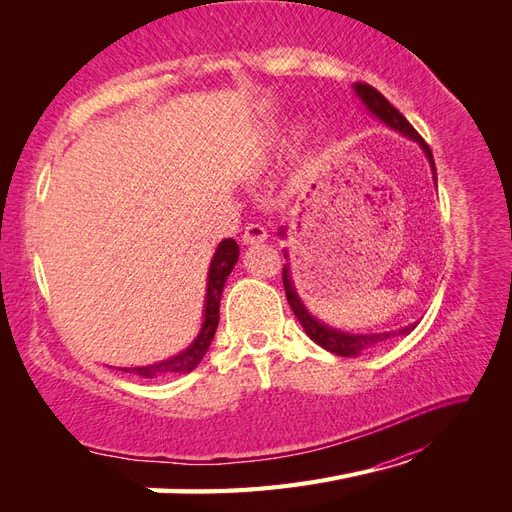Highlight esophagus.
Instances as JSON below:
<instances>
[{
	"label": "esophagus",
	"instance_id": "esophagus-1",
	"mask_svg": "<svg viewBox=\"0 0 512 512\" xmlns=\"http://www.w3.org/2000/svg\"><path fill=\"white\" fill-rule=\"evenodd\" d=\"M267 228L260 226V224H247L245 232H243V243L245 245H258V243H265L267 241Z\"/></svg>",
	"mask_w": 512,
	"mask_h": 512
}]
</instances>
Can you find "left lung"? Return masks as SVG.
I'll return each mask as SVG.
<instances>
[{"mask_svg": "<svg viewBox=\"0 0 512 512\" xmlns=\"http://www.w3.org/2000/svg\"><path fill=\"white\" fill-rule=\"evenodd\" d=\"M352 89H354V96L361 100V104L365 106V111L369 115H374L380 123H384L386 128H391L397 134L410 138V141H414L418 147H421V151L425 153V158L429 162L433 181H436V188H438L436 162H433L431 149L423 141V138L418 136V132L410 126V121L404 115H401L397 108L380 94L378 89L369 87V85H363V83H354ZM277 237L286 239V226L280 228V232H277ZM284 258H286V265H284V271H282V280H284V290H286L288 305H290V309L294 312V316H297V320L301 322V327L305 329L307 337L314 339V342L320 348L329 350L331 354H337V356H359V354H363V352H367L371 348L382 346L384 342H389V339H393V337H406V335H410L416 329L418 322H412V324H408V327H401V329H395V331H382V333H348V331H339V329L329 327V324L320 322L305 307L303 299L299 297V292H297V286H294L292 273H290V262H288L290 258H288L286 250H284Z\"/></svg>", "mask_w": 512, "mask_h": 512, "instance_id": "1", "label": "left lung"}]
</instances>
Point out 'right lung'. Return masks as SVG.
I'll return each mask as SVG.
<instances>
[{
  "mask_svg": "<svg viewBox=\"0 0 512 512\" xmlns=\"http://www.w3.org/2000/svg\"><path fill=\"white\" fill-rule=\"evenodd\" d=\"M239 260V245L235 239H224L215 247V254L211 258L209 273H207V288H205V307H203V322H200L198 335L192 339L188 348H183L175 356H168L164 361L143 365V367H117L126 374H134L141 378H164V376H179L190 374L192 369L198 367L207 354L215 329L220 322V301L226 286L228 275L235 269Z\"/></svg>",
  "mask_w": 512,
  "mask_h": 512,
  "instance_id": "right-lung-1",
  "label": "right lung"
}]
</instances>
